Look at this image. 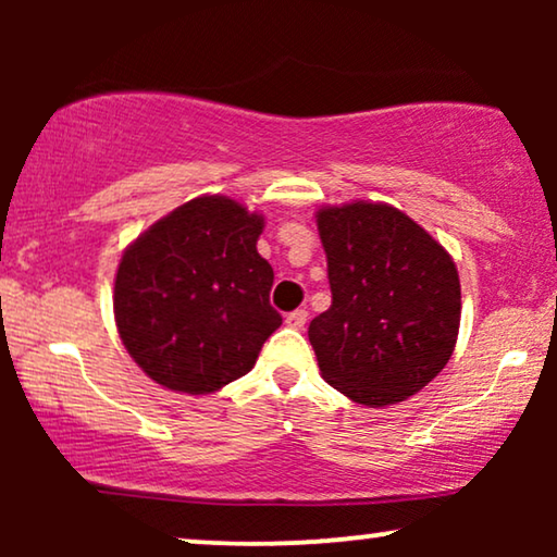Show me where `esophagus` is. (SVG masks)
<instances>
[{
	"label": "esophagus",
	"mask_w": 557,
	"mask_h": 557,
	"mask_svg": "<svg viewBox=\"0 0 557 557\" xmlns=\"http://www.w3.org/2000/svg\"><path fill=\"white\" fill-rule=\"evenodd\" d=\"M307 317H309L307 309H294L292 314H286V324L294 326V330H301V326L307 324Z\"/></svg>",
	"instance_id": "esophagus-1"
}]
</instances>
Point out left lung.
Wrapping results in <instances>:
<instances>
[{"mask_svg":"<svg viewBox=\"0 0 557 557\" xmlns=\"http://www.w3.org/2000/svg\"><path fill=\"white\" fill-rule=\"evenodd\" d=\"M332 307L311 319L322 377L360 406L416 395L451 360L459 271L438 240L383 202L317 212Z\"/></svg>","mask_w":557,"mask_h":557,"instance_id":"1","label":"left lung"}]
</instances>
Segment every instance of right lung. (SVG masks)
I'll return each mask as SVG.
<instances>
[{"label": "right lung", "instance_id": "add662e5", "mask_svg": "<svg viewBox=\"0 0 557 557\" xmlns=\"http://www.w3.org/2000/svg\"><path fill=\"white\" fill-rule=\"evenodd\" d=\"M263 218L231 197H195L121 256L113 314L134 362L170 391L205 395L250 372L281 326Z\"/></svg>", "mask_w": 557, "mask_h": 557}]
</instances>
